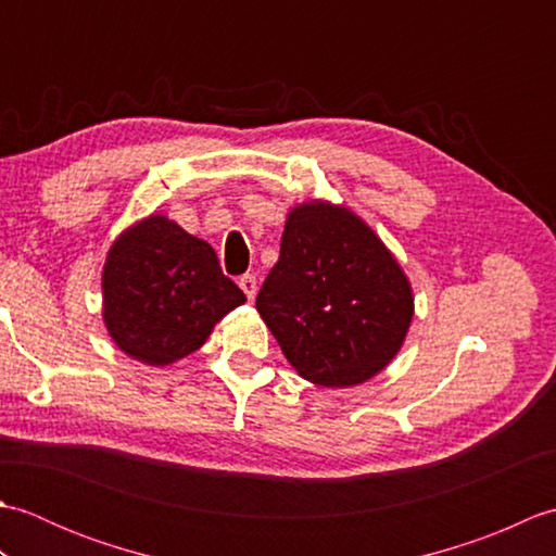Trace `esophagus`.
<instances>
[{"instance_id": "obj_1", "label": "esophagus", "mask_w": 556, "mask_h": 556, "mask_svg": "<svg viewBox=\"0 0 556 556\" xmlns=\"http://www.w3.org/2000/svg\"><path fill=\"white\" fill-rule=\"evenodd\" d=\"M239 287L243 289V293L248 296V301H253V299H255L257 279H255V275H251V271H248V275H243V277L239 279Z\"/></svg>"}]
</instances>
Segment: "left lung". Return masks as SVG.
Wrapping results in <instances>:
<instances>
[{"label":"left lung","instance_id":"obj_1","mask_svg":"<svg viewBox=\"0 0 556 556\" xmlns=\"http://www.w3.org/2000/svg\"><path fill=\"white\" fill-rule=\"evenodd\" d=\"M255 308L301 377L351 387L396 356L413 293L368 224L344 207L308 203L291 210Z\"/></svg>","mask_w":556,"mask_h":556}]
</instances>
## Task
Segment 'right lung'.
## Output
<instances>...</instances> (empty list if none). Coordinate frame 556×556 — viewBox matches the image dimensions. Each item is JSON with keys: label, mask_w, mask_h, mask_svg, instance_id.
<instances>
[{"label": "right lung", "mask_w": 556, "mask_h": 556, "mask_svg": "<svg viewBox=\"0 0 556 556\" xmlns=\"http://www.w3.org/2000/svg\"><path fill=\"white\" fill-rule=\"evenodd\" d=\"M104 325L128 356L169 365L205 344L243 291L212 245L152 215L119 236L102 271Z\"/></svg>", "instance_id": "obj_1"}]
</instances>
